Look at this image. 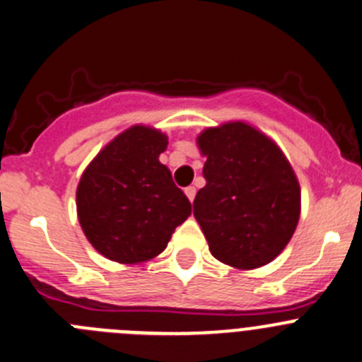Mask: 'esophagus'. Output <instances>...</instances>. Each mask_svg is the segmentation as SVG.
I'll list each match as a JSON object with an SVG mask.
<instances>
[{
    "label": "esophagus",
    "mask_w": 362,
    "mask_h": 362,
    "mask_svg": "<svg viewBox=\"0 0 362 362\" xmlns=\"http://www.w3.org/2000/svg\"><path fill=\"white\" fill-rule=\"evenodd\" d=\"M185 194H187V197L190 199V202H194V199H195V187H187V188H185Z\"/></svg>",
    "instance_id": "esophagus-1"
}]
</instances>
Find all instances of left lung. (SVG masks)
I'll return each instance as SVG.
<instances>
[{"label": "left lung", "mask_w": 362, "mask_h": 362, "mask_svg": "<svg viewBox=\"0 0 362 362\" xmlns=\"http://www.w3.org/2000/svg\"><path fill=\"white\" fill-rule=\"evenodd\" d=\"M206 156V187L194 215L209 252L238 270H252L284 250L300 216V187L277 144L235 120L197 136Z\"/></svg>", "instance_id": "obj_1"}]
</instances>
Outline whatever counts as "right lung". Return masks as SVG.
<instances>
[{"label": "right lung", "mask_w": 362, "mask_h": 362, "mask_svg": "<svg viewBox=\"0 0 362 362\" xmlns=\"http://www.w3.org/2000/svg\"><path fill=\"white\" fill-rule=\"evenodd\" d=\"M167 135L136 124L88 163L76 190L78 220L99 254L122 264L161 254L192 204L172 181L160 154Z\"/></svg>", "instance_id": "1"}]
</instances>
